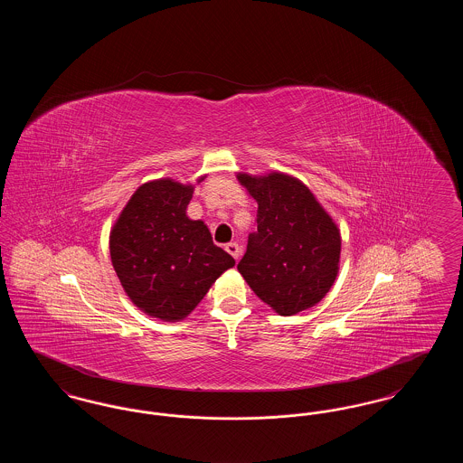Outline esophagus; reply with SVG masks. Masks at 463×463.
Returning <instances> with one entry per match:
<instances>
[{"instance_id":"34e87169","label":"esophagus","mask_w":463,"mask_h":463,"mask_svg":"<svg viewBox=\"0 0 463 463\" xmlns=\"http://www.w3.org/2000/svg\"><path fill=\"white\" fill-rule=\"evenodd\" d=\"M225 251H227L229 255H232L236 260H238L240 255H241V248H240L238 242H227V244H225Z\"/></svg>"}]
</instances>
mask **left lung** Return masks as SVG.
<instances>
[{"instance_id": "1", "label": "left lung", "mask_w": 463, "mask_h": 463, "mask_svg": "<svg viewBox=\"0 0 463 463\" xmlns=\"http://www.w3.org/2000/svg\"><path fill=\"white\" fill-rule=\"evenodd\" d=\"M259 203L238 270L255 295L281 316L316 306L335 283L340 232L307 187L283 174L238 175Z\"/></svg>"}]
</instances>
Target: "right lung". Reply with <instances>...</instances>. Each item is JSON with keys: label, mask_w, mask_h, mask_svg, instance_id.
I'll use <instances>...</instances> for the list:
<instances>
[{"label": "right lung", "mask_w": 463, "mask_h": 463, "mask_svg": "<svg viewBox=\"0 0 463 463\" xmlns=\"http://www.w3.org/2000/svg\"><path fill=\"white\" fill-rule=\"evenodd\" d=\"M191 198L193 185L147 182L110 231V260L121 287L137 307L163 321L184 319L234 265L204 222L185 215Z\"/></svg>", "instance_id": "1"}]
</instances>
